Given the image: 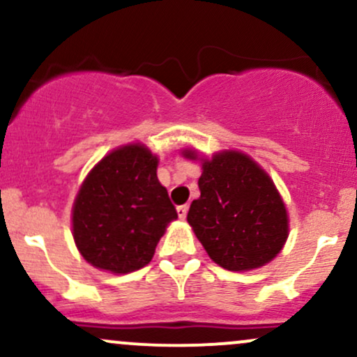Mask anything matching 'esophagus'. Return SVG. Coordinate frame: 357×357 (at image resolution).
I'll use <instances>...</instances> for the list:
<instances>
[{
  "label": "esophagus",
  "mask_w": 357,
  "mask_h": 357,
  "mask_svg": "<svg viewBox=\"0 0 357 357\" xmlns=\"http://www.w3.org/2000/svg\"><path fill=\"white\" fill-rule=\"evenodd\" d=\"M188 210H190V206H188V204H181V206H178V216H179V218H181V220L186 218Z\"/></svg>",
  "instance_id": "obj_1"
}]
</instances>
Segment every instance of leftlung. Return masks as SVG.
Listing matches in <instances>:
<instances>
[{
	"instance_id": "obj_1",
	"label": "left lung",
	"mask_w": 357,
	"mask_h": 357,
	"mask_svg": "<svg viewBox=\"0 0 357 357\" xmlns=\"http://www.w3.org/2000/svg\"><path fill=\"white\" fill-rule=\"evenodd\" d=\"M184 158L198 159L192 149ZM198 186L188 223L206 253L220 267L245 272L273 260L289 236L284 199L270 176L238 151L202 158Z\"/></svg>"
}]
</instances>
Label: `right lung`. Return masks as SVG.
I'll return each mask as SVG.
<instances>
[{"instance_id":"right-lung-1","label":"right lung","mask_w":357,"mask_h":357,"mask_svg":"<svg viewBox=\"0 0 357 357\" xmlns=\"http://www.w3.org/2000/svg\"><path fill=\"white\" fill-rule=\"evenodd\" d=\"M158 155L127 144L93 166L73 202V240L96 268L129 273L153 260L166 227L178 218L159 183Z\"/></svg>"}]
</instances>
